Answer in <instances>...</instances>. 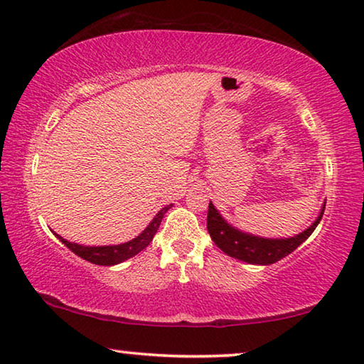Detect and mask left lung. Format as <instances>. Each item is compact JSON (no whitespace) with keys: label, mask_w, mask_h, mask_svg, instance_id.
<instances>
[{"label":"left lung","mask_w":364,"mask_h":364,"mask_svg":"<svg viewBox=\"0 0 364 364\" xmlns=\"http://www.w3.org/2000/svg\"><path fill=\"white\" fill-rule=\"evenodd\" d=\"M325 205L322 209L321 215L314 224L301 232L299 235L291 238H262L243 234V232L234 229V227L227 224L222 219L220 214L217 213L214 204L209 203L208 210V230L213 242L222 252L229 255L232 258L242 259V262L252 263V264H271L279 262L281 258L287 257L292 253L302 242H306L316 227L321 222L323 215Z\"/></svg>","instance_id":"left-lung-1"}]
</instances>
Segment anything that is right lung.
<instances>
[{
    "instance_id": "1",
    "label": "right lung",
    "mask_w": 364,
    "mask_h": 364,
    "mask_svg": "<svg viewBox=\"0 0 364 364\" xmlns=\"http://www.w3.org/2000/svg\"><path fill=\"white\" fill-rule=\"evenodd\" d=\"M170 208H171V204L165 205V208L154 217V220L150 222L149 227L142 232V234L127 243H121V245L85 247V245H78V243H72V242L65 240V238H62L57 234L55 235L65 243V247H68L70 250H72L75 255H78L80 258H83V259H86V262L95 263V264H105V267H111V264L126 262V259L132 258L134 255L142 252L144 248L147 247L151 240H154V235L156 234V230H159L161 219H164V215L166 214V210Z\"/></svg>"
}]
</instances>
